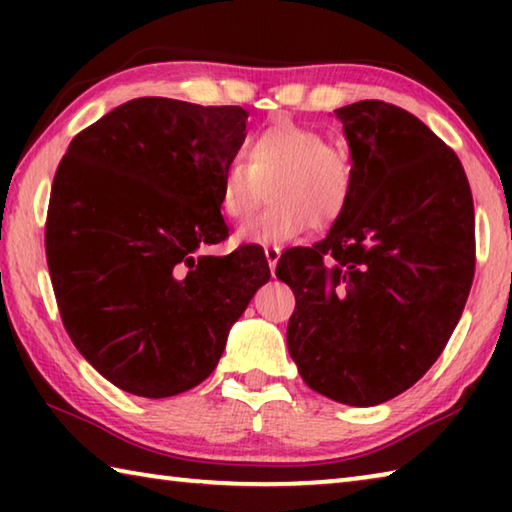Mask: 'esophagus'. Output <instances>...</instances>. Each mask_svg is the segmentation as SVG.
I'll use <instances>...</instances> for the list:
<instances>
[{
  "label": "esophagus",
  "mask_w": 512,
  "mask_h": 512,
  "mask_svg": "<svg viewBox=\"0 0 512 512\" xmlns=\"http://www.w3.org/2000/svg\"><path fill=\"white\" fill-rule=\"evenodd\" d=\"M264 255H266V262H268V266H271V273H275L277 259H280V255H282L280 246H266V248H264Z\"/></svg>",
  "instance_id": "obj_1"
}]
</instances>
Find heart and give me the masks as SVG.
I'll list each match as a JSON object with an SVG mask.
<instances>
[{"mask_svg":"<svg viewBox=\"0 0 512 512\" xmlns=\"http://www.w3.org/2000/svg\"><path fill=\"white\" fill-rule=\"evenodd\" d=\"M246 158L232 160L221 176L219 203L232 221H246L271 185V207L237 232L246 244H284L311 223L327 228L348 210L354 189L350 155L314 126L282 119L250 135Z\"/></svg>","mask_w":512,"mask_h":512,"instance_id":"b5f03b06","label":"heart"}]
</instances>
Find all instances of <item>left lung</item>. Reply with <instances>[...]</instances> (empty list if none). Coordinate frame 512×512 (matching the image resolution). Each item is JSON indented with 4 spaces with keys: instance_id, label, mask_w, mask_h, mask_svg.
<instances>
[{
    "instance_id": "obj_1",
    "label": "left lung",
    "mask_w": 512,
    "mask_h": 512,
    "mask_svg": "<svg viewBox=\"0 0 512 512\" xmlns=\"http://www.w3.org/2000/svg\"><path fill=\"white\" fill-rule=\"evenodd\" d=\"M354 189L323 241L291 248L275 275L296 309L287 345L316 393L350 406L393 400L452 336L474 280V203L458 155L386 101L334 110Z\"/></svg>"
}]
</instances>
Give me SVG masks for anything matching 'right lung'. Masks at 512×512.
<instances>
[{"label": "right lung", "instance_id": "1", "mask_svg": "<svg viewBox=\"0 0 512 512\" xmlns=\"http://www.w3.org/2000/svg\"><path fill=\"white\" fill-rule=\"evenodd\" d=\"M241 106L142 97L74 137L51 185L45 250L60 318L126 393L171 397L212 375L271 271L228 239L221 176L246 140Z\"/></svg>", "mask_w": 512, "mask_h": 512}]
</instances>
